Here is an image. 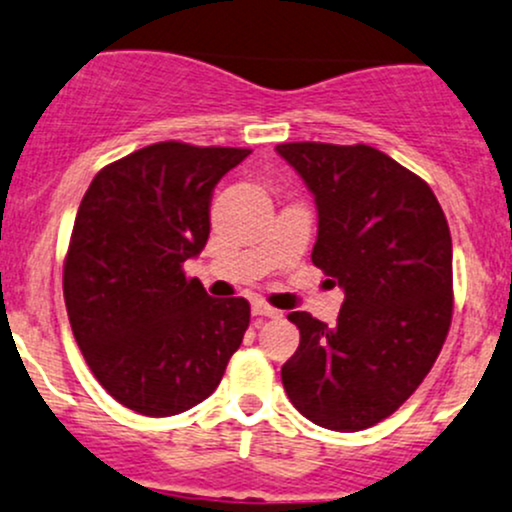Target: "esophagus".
<instances>
[{"instance_id":"34e87169","label":"esophagus","mask_w":512,"mask_h":512,"mask_svg":"<svg viewBox=\"0 0 512 512\" xmlns=\"http://www.w3.org/2000/svg\"><path fill=\"white\" fill-rule=\"evenodd\" d=\"M252 316H260V318H279V316H282V313H279L277 308L267 306V303L255 301V303H252Z\"/></svg>"}]
</instances>
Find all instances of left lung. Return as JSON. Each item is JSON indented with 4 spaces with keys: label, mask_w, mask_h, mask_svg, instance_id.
Wrapping results in <instances>:
<instances>
[{
    "label": "left lung",
    "mask_w": 512,
    "mask_h": 512,
    "mask_svg": "<svg viewBox=\"0 0 512 512\" xmlns=\"http://www.w3.org/2000/svg\"><path fill=\"white\" fill-rule=\"evenodd\" d=\"M318 209L313 265L345 291L338 323L289 313V401L320 428H372L408 401L452 323V235L418 174L372 145L282 143Z\"/></svg>",
    "instance_id": "1"
}]
</instances>
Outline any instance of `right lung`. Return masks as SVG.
Returning <instances> with one entry per match:
<instances>
[{"mask_svg":"<svg viewBox=\"0 0 512 512\" xmlns=\"http://www.w3.org/2000/svg\"><path fill=\"white\" fill-rule=\"evenodd\" d=\"M247 155L148 145L99 170L77 211L67 318L99 384L140 415L167 418L209 398L250 325V303L211 299L182 269L209 240L213 189Z\"/></svg>","mask_w":512,"mask_h":512,"instance_id":"add662e5","label":"right lung"}]
</instances>
